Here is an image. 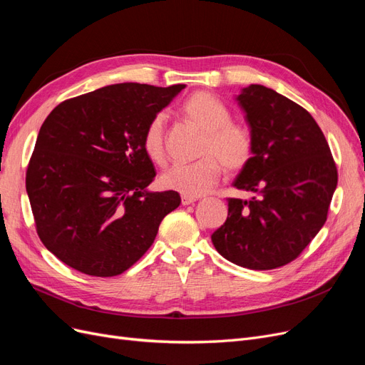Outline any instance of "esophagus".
Returning a JSON list of instances; mask_svg holds the SVG:
<instances>
[{"instance_id":"obj_1","label":"esophagus","mask_w":365,"mask_h":365,"mask_svg":"<svg viewBox=\"0 0 365 365\" xmlns=\"http://www.w3.org/2000/svg\"><path fill=\"white\" fill-rule=\"evenodd\" d=\"M194 202H197L195 197H187V195H182V205L187 206V205H192Z\"/></svg>"}]
</instances>
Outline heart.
Wrapping results in <instances>:
<instances>
[{
	"mask_svg": "<svg viewBox=\"0 0 365 365\" xmlns=\"http://www.w3.org/2000/svg\"><path fill=\"white\" fill-rule=\"evenodd\" d=\"M182 113L200 132L203 139L198 147V159L190 165H174L160 175L165 190L182 195L200 197L218 183L221 168L229 173L242 170L252 158L253 140L249 128L232 123L230 110L209 92H195L182 106ZM143 147L155 162H165V116L153 118L144 132Z\"/></svg>",
	"mask_w": 365,
	"mask_h": 365,
	"instance_id": "heart-1",
	"label": "heart"
}]
</instances>
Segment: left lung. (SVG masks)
Here are the masks:
<instances>
[{
	"mask_svg": "<svg viewBox=\"0 0 365 365\" xmlns=\"http://www.w3.org/2000/svg\"><path fill=\"white\" fill-rule=\"evenodd\" d=\"M253 140L252 158L233 186L256 194L229 198L212 244L227 261L250 269L285 265L320 232L338 174L319 124L302 106L262 85L235 97Z\"/></svg>",
	"mask_w": 365,
	"mask_h": 365,
	"instance_id": "1",
	"label": "left lung"
}]
</instances>
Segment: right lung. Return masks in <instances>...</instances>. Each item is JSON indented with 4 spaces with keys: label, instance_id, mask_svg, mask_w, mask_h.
<instances>
[{
    "label": "right lung",
    "instance_id": "1",
    "mask_svg": "<svg viewBox=\"0 0 365 365\" xmlns=\"http://www.w3.org/2000/svg\"><path fill=\"white\" fill-rule=\"evenodd\" d=\"M185 85L116 83L61 103L43 121L26 187L41 241L77 272L124 273L179 207L175 191L153 192L143 138Z\"/></svg>",
    "mask_w": 365,
    "mask_h": 365
}]
</instances>
